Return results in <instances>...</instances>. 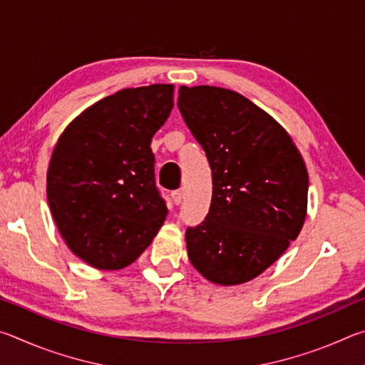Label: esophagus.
<instances>
[{"mask_svg": "<svg viewBox=\"0 0 365 365\" xmlns=\"http://www.w3.org/2000/svg\"><path fill=\"white\" fill-rule=\"evenodd\" d=\"M170 196H172V201H174L175 205H180L182 200H183V193H182V190H175V191H172Z\"/></svg>", "mask_w": 365, "mask_h": 365, "instance_id": "34e87169", "label": "esophagus"}]
</instances>
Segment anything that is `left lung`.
<instances>
[{"label":"left lung","instance_id":"1","mask_svg":"<svg viewBox=\"0 0 365 365\" xmlns=\"http://www.w3.org/2000/svg\"><path fill=\"white\" fill-rule=\"evenodd\" d=\"M177 106L212 170L209 212L185 233L188 257L209 282L242 285L269 269L304 225V159L285 128L237 91L182 85Z\"/></svg>","mask_w":365,"mask_h":365}]
</instances>
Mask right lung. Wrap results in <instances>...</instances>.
Segmentation results:
<instances>
[{
  "instance_id": "1",
  "label": "right lung",
  "mask_w": 365,
  "mask_h": 365,
  "mask_svg": "<svg viewBox=\"0 0 365 365\" xmlns=\"http://www.w3.org/2000/svg\"><path fill=\"white\" fill-rule=\"evenodd\" d=\"M174 108V85L123 88L91 104L61 133L46 196L61 237L100 270L137 261L168 207L154 182L151 138Z\"/></svg>"
}]
</instances>
